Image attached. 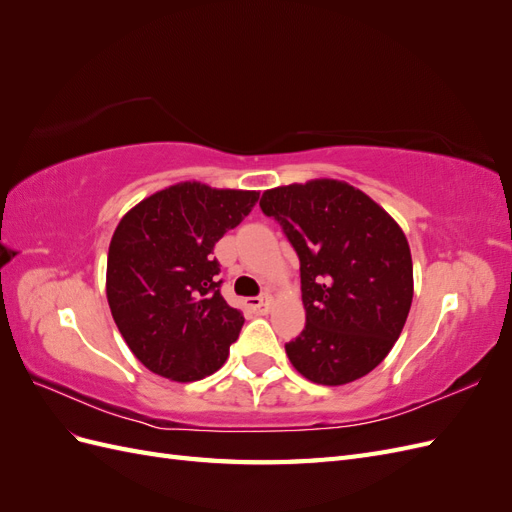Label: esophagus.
Here are the masks:
<instances>
[{
	"instance_id": "1",
	"label": "esophagus",
	"mask_w": 512,
	"mask_h": 512,
	"mask_svg": "<svg viewBox=\"0 0 512 512\" xmlns=\"http://www.w3.org/2000/svg\"><path fill=\"white\" fill-rule=\"evenodd\" d=\"M247 307L256 314H269L273 307V297L271 294H262V297H256V299H247Z\"/></svg>"
}]
</instances>
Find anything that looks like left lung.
I'll use <instances>...</instances> for the list:
<instances>
[{"instance_id":"obj_1","label":"left lung","mask_w":512,"mask_h":512,"mask_svg":"<svg viewBox=\"0 0 512 512\" xmlns=\"http://www.w3.org/2000/svg\"><path fill=\"white\" fill-rule=\"evenodd\" d=\"M301 262L305 329L286 344L301 376L339 386L378 367L412 305L404 230L367 194L335 179L282 185L260 198Z\"/></svg>"}]
</instances>
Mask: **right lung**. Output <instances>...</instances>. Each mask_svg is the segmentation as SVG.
<instances>
[{"label":"right lung","mask_w":512,"mask_h":512,"mask_svg":"<svg viewBox=\"0 0 512 512\" xmlns=\"http://www.w3.org/2000/svg\"><path fill=\"white\" fill-rule=\"evenodd\" d=\"M258 196L185 181L141 200L115 228L106 299L119 333L153 374L194 382L228 359L245 320L222 297L213 247Z\"/></svg>","instance_id":"right-lung-1"}]
</instances>
